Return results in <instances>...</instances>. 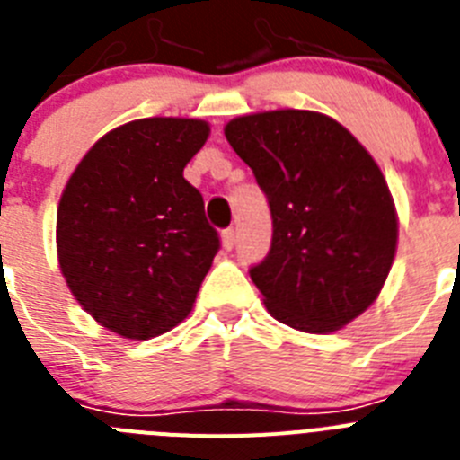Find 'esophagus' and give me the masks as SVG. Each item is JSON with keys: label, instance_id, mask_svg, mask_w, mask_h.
Masks as SVG:
<instances>
[{"label": "esophagus", "instance_id": "1", "mask_svg": "<svg viewBox=\"0 0 460 460\" xmlns=\"http://www.w3.org/2000/svg\"><path fill=\"white\" fill-rule=\"evenodd\" d=\"M221 243H223V249H226V251H233V246H234V230H233V227L223 230Z\"/></svg>", "mask_w": 460, "mask_h": 460}]
</instances>
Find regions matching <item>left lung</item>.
<instances>
[{"mask_svg":"<svg viewBox=\"0 0 460 460\" xmlns=\"http://www.w3.org/2000/svg\"><path fill=\"white\" fill-rule=\"evenodd\" d=\"M271 209V249L251 279L271 318L329 334L367 311L394 265L398 217L380 165L345 126L313 110L226 124Z\"/></svg>","mask_w":460,"mask_h":460,"instance_id":"left-lung-1","label":"left lung"}]
</instances>
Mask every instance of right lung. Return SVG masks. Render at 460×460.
I'll use <instances>...</instances> for the list:
<instances>
[{
	"label": "right lung",
	"instance_id": "obj_1",
	"mask_svg": "<svg viewBox=\"0 0 460 460\" xmlns=\"http://www.w3.org/2000/svg\"><path fill=\"white\" fill-rule=\"evenodd\" d=\"M209 137L189 117L128 121L93 142L57 207L68 290L121 339L161 336L190 313L218 251L184 168Z\"/></svg>",
	"mask_w": 460,
	"mask_h": 460
}]
</instances>
